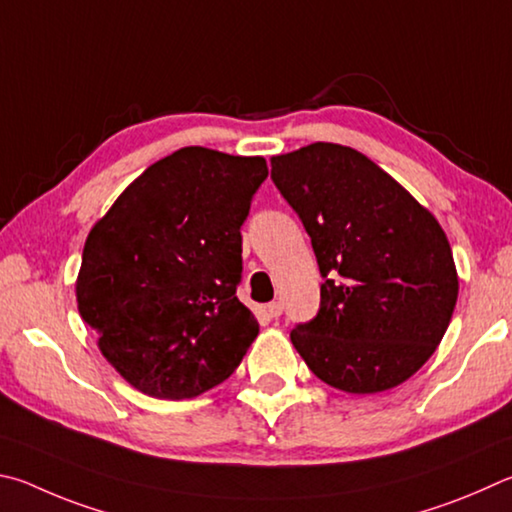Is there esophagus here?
<instances>
[{"label":"esophagus","instance_id":"1","mask_svg":"<svg viewBox=\"0 0 512 512\" xmlns=\"http://www.w3.org/2000/svg\"><path fill=\"white\" fill-rule=\"evenodd\" d=\"M267 315H270L272 319H279L281 315H283V303L281 301H272V303H267Z\"/></svg>","mask_w":512,"mask_h":512}]
</instances>
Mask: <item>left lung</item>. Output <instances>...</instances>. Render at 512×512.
I'll return each mask as SVG.
<instances>
[{
    "label": "left lung",
    "instance_id": "left-lung-1",
    "mask_svg": "<svg viewBox=\"0 0 512 512\" xmlns=\"http://www.w3.org/2000/svg\"><path fill=\"white\" fill-rule=\"evenodd\" d=\"M272 182L306 227L321 272L317 315L290 339L348 393L398 387L441 344L459 297L441 224L369 157L337 143L272 157Z\"/></svg>",
    "mask_w": 512,
    "mask_h": 512
}]
</instances>
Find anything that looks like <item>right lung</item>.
Listing matches in <instances>:
<instances>
[{"label": "right lung", "mask_w": 512, "mask_h": 512, "mask_svg": "<svg viewBox=\"0 0 512 512\" xmlns=\"http://www.w3.org/2000/svg\"><path fill=\"white\" fill-rule=\"evenodd\" d=\"M263 157L188 146L155 161L89 231L78 312L134 389L182 400L238 369L258 321L236 297L240 227Z\"/></svg>", "instance_id": "1"}]
</instances>
